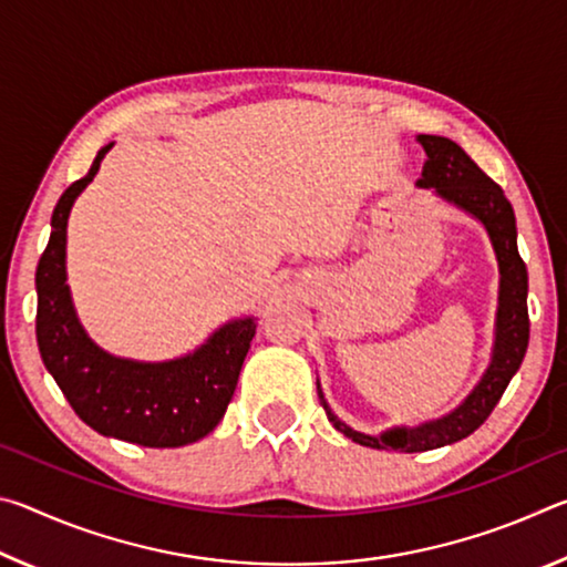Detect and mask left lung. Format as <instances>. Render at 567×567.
Listing matches in <instances>:
<instances>
[{
	"mask_svg": "<svg viewBox=\"0 0 567 567\" xmlns=\"http://www.w3.org/2000/svg\"><path fill=\"white\" fill-rule=\"evenodd\" d=\"M417 142L427 155L417 187H433L435 195L443 197L445 203L460 207L463 213L473 215L477 223H483L497 257L501 292H497L491 364H487L485 375L477 382L475 390L463 400V405H457L440 420L422 422L417 427H392L382 435H364L334 415L318 382L320 402L334 430H340L344 437H350L358 445L375 450H400V453H425V450L453 445L457 440L475 433L487 420V415H491L497 400L503 398L507 382L513 380L517 368H520L527 340H530L527 270L520 252H517L513 205L507 203L501 185H495L453 140L437 137V134H417Z\"/></svg>",
	"mask_w": 567,
	"mask_h": 567,
	"instance_id": "left-lung-1",
	"label": "left lung"
}]
</instances>
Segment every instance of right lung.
Wrapping results in <instances>:
<instances>
[{"label": "right lung", "mask_w": 567, "mask_h": 567, "mask_svg": "<svg viewBox=\"0 0 567 567\" xmlns=\"http://www.w3.org/2000/svg\"><path fill=\"white\" fill-rule=\"evenodd\" d=\"M112 145L97 152L87 175L64 189L52 213V235L34 277L37 344L66 402L100 435L145 447L189 445L213 433L223 420L257 322H227L195 352L167 362L114 358L90 340L76 320L66 285V219Z\"/></svg>", "instance_id": "obj_1"}]
</instances>
